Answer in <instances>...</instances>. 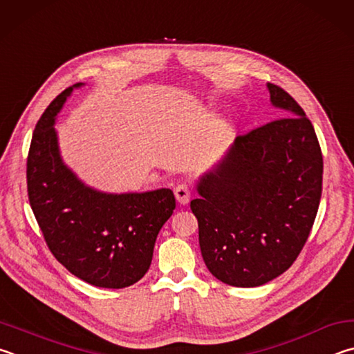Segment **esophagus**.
I'll return each instance as SVG.
<instances>
[{"label":"esophagus","mask_w":354,"mask_h":354,"mask_svg":"<svg viewBox=\"0 0 354 354\" xmlns=\"http://www.w3.org/2000/svg\"><path fill=\"white\" fill-rule=\"evenodd\" d=\"M174 194H176V199L178 203H180V205H187L191 199V189L188 185H185V183L177 185L176 189H174Z\"/></svg>","instance_id":"esophagus-1"}]
</instances>
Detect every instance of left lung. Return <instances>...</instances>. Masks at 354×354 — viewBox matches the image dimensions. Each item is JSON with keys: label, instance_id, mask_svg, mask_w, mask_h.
I'll return each instance as SVG.
<instances>
[{"label": "left lung", "instance_id": "8db88e82", "mask_svg": "<svg viewBox=\"0 0 354 354\" xmlns=\"http://www.w3.org/2000/svg\"><path fill=\"white\" fill-rule=\"evenodd\" d=\"M268 90L284 118L236 136L191 201L203 261L236 288L261 286L292 266L322 196L324 158L311 121L280 86Z\"/></svg>", "mask_w": 354, "mask_h": 354}]
</instances>
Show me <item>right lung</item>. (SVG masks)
<instances>
[{
  "mask_svg": "<svg viewBox=\"0 0 354 354\" xmlns=\"http://www.w3.org/2000/svg\"><path fill=\"white\" fill-rule=\"evenodd\" d=\"M84 85L62 91L37 122L26 171L29 203L60 264L93 286L121 289L145 277L176 199L169 188L105 193L65 163L54 124L73 90Z\"/></svg>",
  "mask_w": 354,
  "mask_h": 354,
  "instance_id": "obj_1",
  "label": "right lung"
}]
</instances>
